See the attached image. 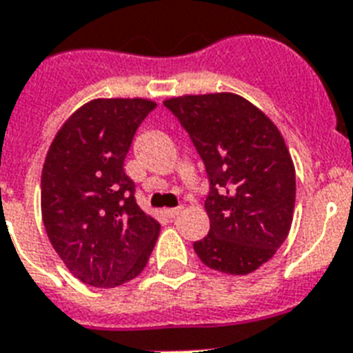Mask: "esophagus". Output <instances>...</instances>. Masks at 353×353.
Returning <instances> with one entry per match:
<instances>
[{"label":"esophagus","instance_id":"34e87169","mask_svg":"<svg viewBox=\"0 0 353 353\" xmlns=\"http://www.w3.org/2000/svg\"><path fill=\"white\" fill-rule=\"evenodd\" d=\"M181 210H183V206H176V208H167V210H165V216L170 217V219H174V217H177L179 214H181Z\"/></svg>","mask_w":353,"mask_h":353}]
</instances>
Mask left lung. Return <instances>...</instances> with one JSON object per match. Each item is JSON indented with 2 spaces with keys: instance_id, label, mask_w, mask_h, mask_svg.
Masks as SVG:
<instances>
[{
  "instance_id": "1",
  "label": "left lung",
  "mask_w": 353,
  "mask_h": 353,
  "mask_svg": "<svg viewBox=\"0 0 353 353\" xmlns=\"http://www.w3.org/2000/svg\"><path fill=\"white\" fill-rule=\"evenodd\" d=\"M205 163L208 236L194 243L208 268L245 276L270 261L290 232L296 170L276 125L236 94L172 97Z\"/></svg>"
}]
</instances>
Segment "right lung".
Returning <instances> with one entry per match:
<instances>
[{
	"instance_id": "right-lung-1",
	"label": "right lung",
	"mask_w": 353,
	"mask_h": 353,
	"mask_svg": "<svg viewBox=\"0 0 353 353\" xmlns=\"http://www.w3.org/2000/svg\"><path fill=\"white\" fill-rule=\"evenodd\" d=\"M148 99H94L54 137L41 174V212L48 239L85 285L112 288L141 274L159 223L136 203L125 157Z\"/></svg>"
}]
</instances>
